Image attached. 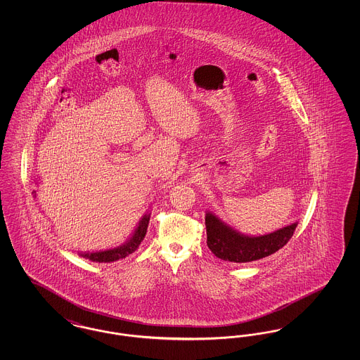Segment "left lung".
Segmentation results:
<instances>
[{
    "mask_svg": "<svg viewBox=\"0 0 360 360\" xmlns=\"http://www.w3.org/2000/svg\"><path fill=\"white\" fill-rule=\"evenodd\" d=\"M297 221L279 228L271 233L250 236L224 223L213 212L206 210V244L220 259L233 263H247L269 257L282 248L291 239Z\"/></svg>",
    "mask_w": 360,
    "mask_h": 360,
    "instance_id": "obj_1",
    "label": "left lung"
}]
</instances>
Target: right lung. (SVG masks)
I'll return each instance as SVG.
<instances>
[{
    "label": "right lung",
    "instance_id": "1",
    "mask_svg": "<svg viewBox=\"0 0 360 360\" xmlns=\"http://www.w3.org/2000/svg\"><path fill=\"white\" fill-rule=\"evenodd\" d=\"M150 217H151V212H147L140 219L131 238L119 247H115L110 250H103V251H96V252H78V255L89 259L91 262H98V263H110V262H116L119 259H124V257L131 255L132 252L136 251L140 243L144 239V236L147 233L148 223H150Z\"/></svg>",
    "mask_w": 360,
    "mask_h": 360
}]
</instances>
